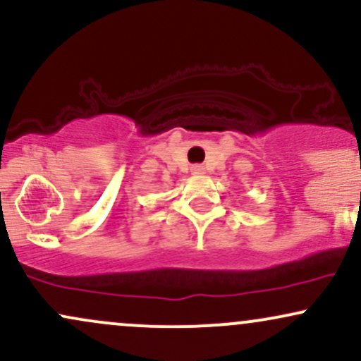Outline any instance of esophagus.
<instances>
[{"label": "esophagus", "instance_id": "obj_1", "mask_svg": "<svg viewBox=\"0 0 361 361\" xmlns=\"http://www.w3.org/2000/svg\"><path fill=\"white\" fill-rule=\"evenodd\" d=\"M192 175H195V176L205 175V168L202 166V164H193V166H192Z\"/></svg>", "mask_w": 361, "mask_h": 361}]
</instances>
